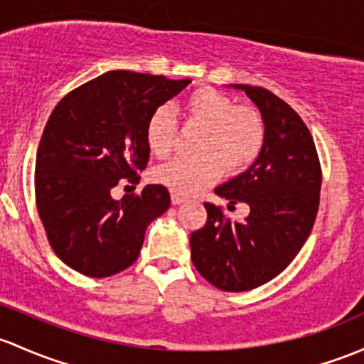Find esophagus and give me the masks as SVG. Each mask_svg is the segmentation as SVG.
I'll use <instances>...</instances> for the list:
<instances>
[{
    "label": "esophagus",
    "instance_id": "34e87169",
    "mask_svg": "<svg viewBox=\"0 0 364 364\" xmlns=\"http://www.w3.org/2000/svg\"><path fill=\"white\" fill-rule=\"evenodd\" d=\"M171 202H172V205H181L183 202H186V198H183V197H179V195L172 193L171 195Z\"/></svg>",
    "mask_w": 364,
    "mask_h": 364
}]
</instances>
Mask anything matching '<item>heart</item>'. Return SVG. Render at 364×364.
I'll return each mask as SVG.
<instances>
[{
	"label": "heart",
	"instance_id": "1",
	"mask_svg": "<svg viewBox=\"0 0 364 364\" xmlns=\"http://www.w3.org/2000/svg\"><path fill=\"white\" fill-rule=\"evenodd\" d=\"M186 124L200 125L195 143L197 156H178L153 171V179L172 193L190 197L221 176L239 174L255 164L265 144V122L252 106H237L230 95L200 87L183 102ZM178 124L167 108H156L146 122V144L156 156L174 148Z\"/></svg>",
	"mask_w": 364,
	"mask_h": 364
}]
</instances>
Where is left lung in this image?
<instances>
[{"label": "left lung", "instance_id": "8db88e82", "mask_svg": "<svg viewBox=\"0 0 364 364\" xmlns=\"http://www.w3.org/2000/svg\"><path fill=\"white\" fill-rule=\"evenodd\" d=\"M246 92L265 122L263 150L242 174L214 192L250 205L244 221L227 218L205 202L208 221L190 235L198 274L223 291H250L279 275L311 235L319 208L321 166L316 144L298 113L262 87L230 85Z\"/></svg>", "mask_w": 364, "mask_h": 364}]
</instances>
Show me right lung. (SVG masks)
I'll return each instance as SVG.
<instances>
[{
    "label": "right lung",
    "mask_w": 364,
    "mask_h": 364,
    "mask_svg": "<svg viewBox=\"0 0 364 364\" xmlns=\"http://www.w3.org/2000/svg\"><path fill=\"white\" fill-rule=\"evenodd\" d=\"M192 80L108 71L55 106L36 155L34 193L53 252L76 272L109 277L131 267L144 232L169 209L166 186L114 200L122 179L146 167V122Z\"/></svg>",
    "instance_id": "add662e5"
}]
</instances>
